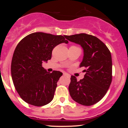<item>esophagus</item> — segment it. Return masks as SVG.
I'll return each instance as SVG.
<instances>
[{
	"instance_id": "34e87169",
	"label": "esophagus",
	"mask_w": 128,
	"mask_h": 128,
	"mask_svg": "<svg viewBox=\"0 0 128 128\" xmlns=\"http://www.w3.org/2000/svg\"><path fill=\"white\" fill-rule=\"evenodd\" d=\"M63 74H64V75H65V76H70V74H67V73H63Z\"/></svg>"
}]
</instances>
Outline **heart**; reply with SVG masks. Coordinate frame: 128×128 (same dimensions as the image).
<instances>
[{
  "label": "heart",
  "mask_w": 128,
  "mask_h": 128,
  "mask_svg": "<svg viewBox=\"0 0 128 128\" xmlns=\"http://www.w3.org/2000/svg\"><path fill=\"white\" fill-rule=\"evenodd\" d=\"M74 47H75V46H74Z\"/></svg>",
  "instance_id": "obj_1"
}]
</instances>
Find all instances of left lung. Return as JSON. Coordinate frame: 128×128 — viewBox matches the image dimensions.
<instances>
[{
    "label": "left lung",
    "instance_id": "obj_1",
    "mask_svg": "<svg viewBox=\"0 0 128 128\" xmlns=\"http://www.w3.org/2000/svg\"><path fill=\"white\" fill-rule=\"evenodd\" d=\"M70 42L81 46L84 50L80 67H85L84 78L78 81L70 78V96L80 105L91 106L104 98L112 81V58L106 46L96 36L86 34L64 36Z\"/></svg>",
    "mask_w": 128,
    "mask_h": 128
}]
</instances>
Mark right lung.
<instances>
[{
	"instance_id": "1",
	"label": "right lung",
	"mask_w": 128,
	"mask_h": 128,
	"mask_svg": "<svg viewBox=\"0 0 128 128\" xmlns=\"http://www.w3.org/2000/svg\"><path fill=\"white\" fill-rule=\"evenodd\" d=\"M68 42L64 36L44 32L28 35L18 42L11 62V76L19 96L30 105L42 106L54 99L57 82L62 73L48 72L42 67L52 58L54 48Z\"/></svg>"
}]
</instances>
